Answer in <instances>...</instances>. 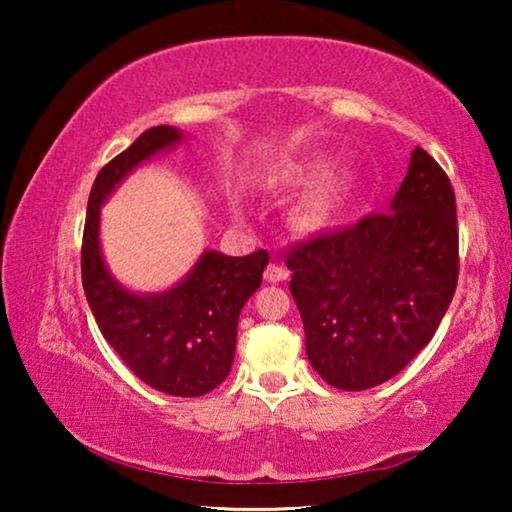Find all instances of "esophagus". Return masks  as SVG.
<instances>
[{"label": "esophagus", "instance_id": "esophagus-1", "mask_svg": "<svg viewBox=\"0 0 512 512\" xmlns=\"http://www.w3.org/2000/svg\"><path fill=\"white\" fill-rule=\"evenodd\" d=\"M264 280L266 282H284L289 280V268H284L280 264H268L264 271Z\"/></svg>", "mask_w": 512, "mask_h": 512}]
</instances>
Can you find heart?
Wrapping results in <instances>:
<instances>
[{
    "label": "heart",
    "mask_w": 512,
    "mask_h": 512,
    "mask_svg": "<svg viewBox=\"0 0 512 512\" xmlns=\"http://www.w3.org/2000/svg\"><path fill=\"white\" fill-rule=\"evenodd\" d=\"M327 169L329 164L325 158L309 160L305 167L298 171L300 185H316L318 180H323L327 176ZM354 185H357V178H354V173L350 171L339 173V176H329L325 183L309 196V201L305 205V221L309 225H314V228H323V225L334 223L345 212V207H348Z\"/></svg>",
    "instance_id": "1"
}]
</instances>
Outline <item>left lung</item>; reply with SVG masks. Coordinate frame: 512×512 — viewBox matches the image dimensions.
I'll return each instance as SVG.
<instances>
[{"instance_id": "1", "label": "left lung", "mask_w": 512, "mask_h": 512, "mask_svg": "<svg viewBox=\"0 0 512 512\" xmlns=\"http://www.w3.org/2000/svg\"><path fill=\"white\" fill-rule=\"evenodd\" d=\"M289 289L309 363L329 386L366 391L427 348L458 280L456 198L415 146L386 212L293 248Z\"/></svg>"}]
</instances>
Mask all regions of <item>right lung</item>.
<instances>
[{
	"label": "right lung",
	"instance_id": "right-lung-1",
	"mask_svg": "<svg viewBox=\"0 0 512 512\" xmlns=\"http://www.w3.org/2000/svg\"><path fill=\"white\" fill-rule=\"evenodd\" d=\"M183 140L173 126L149 128L99 171L85 216L81 275L94 320L121 361L155 391L201 397L228 377L239 314L262 284L268 253L228 257L203 250L171 289L137 293L110 273L99 241L101 205L128 173Z\"/></svg>",
	"mask_w": 512,
	"mask_h": 512
}]
</instances>
